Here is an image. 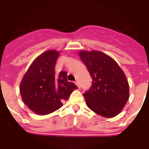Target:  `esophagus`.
<instances>
[{
    "instance_id": "obj_1",
    "label": "esophagus",
    "mask_w": 149,
    "mask_h": 149,
    "mask_svg": "<svg viewBox=\"0 0 149 149\" xmlns=\"http://www.w3.org/2000/svg\"><path fill=\"white\" fill-rule=\"evenodd\" d=\"M75 84H76V85H77V86H78V87H79V82H78V81H76V82H75Z\"/></svg>"
}]
</instances>
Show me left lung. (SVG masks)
<instances>
[{"label":"left lung","instance_id":"1","mask_svg":"<svg viewBox=\"0 0 149 149\" xmlns=\"http://www.w3.org/2000/svg\"><path fill=\"white\" fill-rule=\"evenodd\" d=\"M93 82L84 93L86 104L91 111L104 118L120 113L129 98V85L125 72L108 55L97 50L79 52Z\"/></svg>","mask_w":149,"mask_h":149}]
</instances>
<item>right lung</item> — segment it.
I'll return each instance as SVG.
<instances>
[{
    "label": "right lung",
    "instance_id": "1",
    "mask_svg": "<svg viewBox=\"0 0 149 149\" xmlns=\"http://www.w3.org/2000/svg\"><path fill=\"white\" fill-rule=\"evenodd\" d=\"M60 52L48 50L32 62L20 84V93L24 103L38 115H46L63 106L77 89L67 80V72L55 74V65Z\"/></svg>",
    "mask_w": 149,
    "mask_h": 149
}]
</instances>
